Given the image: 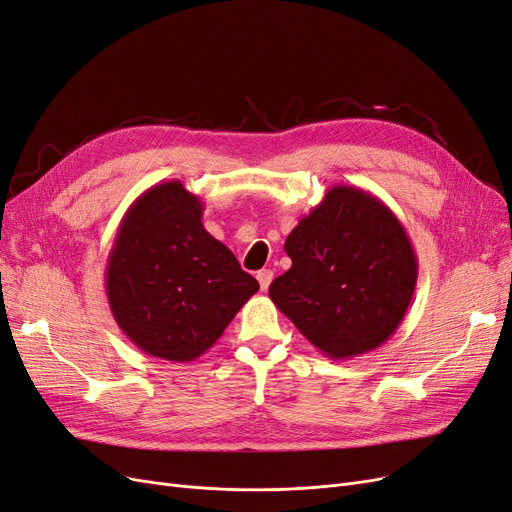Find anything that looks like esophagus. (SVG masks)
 Returning <instances> with one entry per match:
<instances>
[{"instance_id": "1", "label": "esophagus", "mask_w": 512, "mask_h": 512, "mask_svg": "<svg viewBox=\"0 0 512 512\" xmlns=\"http://www.w3.org/2000/svg\"><path fill=\"white\" fill-rule=\"evenodd\" d=\"M257 280H259L261 291H268L270 282L274 280V272H272V270H259V272H257Z\"/></svg>"}]
</instances>
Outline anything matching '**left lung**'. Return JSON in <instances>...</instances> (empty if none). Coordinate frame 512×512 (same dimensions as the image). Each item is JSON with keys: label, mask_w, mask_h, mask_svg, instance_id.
Segmentation results:
<instances>
[{"label": "left lung", "mask_w": 512, "mask_h": 512, "mask_svg": "<svg viewBox=\"0 0 512 512\" xmlns=\"http://www.w3.org/2000/svg\"><path fill=\"white\" fill-rule=\"evenodd\" d=\"M293 266L270 299L331 358L380 348L401 325L418 282L403 223L361 187L335 185L287 236Z\"/></svg>", "instance_id": "obj_1"}]
</instances>
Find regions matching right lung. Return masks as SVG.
Masks as SVG:
<instances>
[{"label":"right lung","mask_w":512,"mask_h":512,"mask_svg":"<svg viewBox=\"0 0 512 512\" xmlns=\"http://www.w3.org/2000/svg\"><path fill=\"white\" fill-rule=\"evenodd\" d=\"M181 181L149 187L126 211L105 270L109 308L149 356L189 363L211 348L259 282L204 230Z\"/></svg>","instance_id":"1"}]
</instances>
